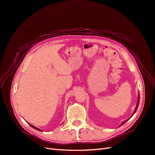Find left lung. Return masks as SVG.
<instances>
[{"instance_id":"1","label":"left lung","mask_w":155,"mask_h":155,"mask_svg":"<svg viewBox=\"0 0 155 155\" xmlns=\"http://www.w3.org/2000/svg\"><path fill=\"white\" fill-rule=\"evenodd\" d=\"M139 100H140V97H139V98H138V102H137V106H136V108H135V111H134V114H132V116L135 114V113L136 112V110H137V107H138V106H139ZM131 116V117H132ZM131 117H130V118L129 119H130L131 118ZM129 119H128V120H125V121H123V123H122V124H121V125H123V124H125V123L129 120Z\"/></svg>"}]
</instances>
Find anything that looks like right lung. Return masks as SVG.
I'll return each instance as SVG.
<instances>
[{"label":"right lung","instance_id":"add662e5","mask_svg":"<svg viewBox=\"0 0 155 155\" xmlns=\"http://www.w3.org/2000/svg\"><path fill=\"white\" fill-rule=\"evenodd\" d=\"M28 124H29V125H30V127H32V128H35V129H36V130H39V131H41V130H40V129H39V128H36V127H34V126H33V125H30V123H28Z\"/></svg>","mask_w":155,"mask_h":155}]
</instances>
